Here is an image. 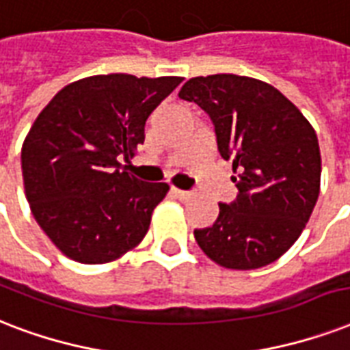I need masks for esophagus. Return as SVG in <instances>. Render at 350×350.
<instances>
[{
    "instance_id": "esophagus-1",
    "label": "esophagus",
    "mask_w": 350,
    "mask_h": 350,
    "mask_svg": "<svg viewBox=\"0 0 350 350\" xmlns=\"http://www.w3.org/2000/svg\"><path fill=\"white\" fill-rule=\"evenodd\" d=\"M173 195L178 197V199H191L195 195V191H188V189H178V188H172Z\"/></svg>"
}]
</instances>
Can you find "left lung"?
Returning a JSON list of instances; mask_svg holds the SVG:
<instances>
[{
  "label": "left lung",
  "instance_id": "left-lung-1",
  "mask_svg": "<svg viewBox=\"0 0 350 350\" xmlns=\"http://www.w3.org/2000/svg\"><path fill=\"white\" fill-rule=\"evenodd\" d=\"M178 98L212 118L219 153L239 172L232 177L237 199L219 204L212 226L195 230L197 245L224 268L267 267L296 243L318 200L316 131L291 100L256 78H191Z\"/></svg>",
  "mask_w": 350,
  "mask_h": 350
}]
</instances>
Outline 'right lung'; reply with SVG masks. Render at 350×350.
<instances>
[{
    "label": "right lung",
    "mask_w": 350,
    "mask_h": 350,
    "mask_svg": "<svg viewBox=\"0 0 350 350\" xmlns=\"http://www.w3.org/2000/svg\"><path fill=\"white\" fill-rule=\"evenodd\" d=\"M180 77L98 75L65 85L21 148L31 212L78 262L115 261L144 239L166 183H144L118 162L144 144V126Z\"/></svg>",
    "instance_id": "1"
}]
</instances>
